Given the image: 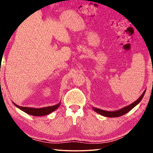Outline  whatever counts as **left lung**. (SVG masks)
I'll list each match as a JSON object with an SVG mask.
<instances>
[{
    "label": "left lung",
    "mask_w": 153,
    "mask_h": 153,
    "mask_svg": "<svg viewBox=\"0 0 153 153\" xmlns=\"http://www.w3.org/2000/svg\"><path fill=\"white\" fill-rule=\"evenodd\" d=\"M145 93H146V90L143 91V94L140 96L139 99L136 100L135 102H134L133 103L129 104V105L125 106V107L120 108V109H119V110L114 111H108L100 109V108H97L95 107H93V109L95 111L96 113H97V114L102 115V116L108 117V118H116V117L122 116H123V115H125V114H127V113H128L129 111H131L134 107V106H137V104L141 101L142 98L143 97Z\"/></svg>",
    "instance_id": "1"
}]
</instances>
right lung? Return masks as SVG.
Listing matches in <instances>:
<instances>
[{
    "instance_id": "obj_1",
    "label": "right lung",
    "mask_w": 153,
    "mask_h": 153,
    "mask_svg": "<svg viewBox=\"0 0 153 153\" xmlns=\"http://www.w3.org/2000/svg\"><path fill=\"white\" fill-rule=\"evenodd\" d=\"M13 104L16 106V107L23 111L24 112L34 116H46V115L51 114V112H53L55 110L57 109V108L59 107V106L60 105V102H59V103L56 104V105L47 106V107L33 108V107H26V106H20L17 105V104H16L15 103H14V102Z\"/></svg>"
}]
</instances>
